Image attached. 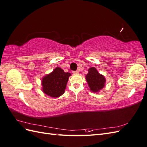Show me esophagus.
Returning <instances> with one entry per match:
<instances>
[{
	"mask_svg": "<svg viewBox=\"0 0 147 147\" xmlns=\"http://www.w3.org/2000/svg\"><path fill=\"white\" fill-rule=\"evenodd\" d=\"M74 75H75V74H79V72L78 70H76V71H73V72H72Z\"/></svg>",
	"mask_w": 147,
	"mask_h": 147,
	"instance_id": "1",
	"label": "esophagus"
}]
</instances>
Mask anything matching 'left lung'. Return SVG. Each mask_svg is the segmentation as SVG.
<instances>
[{
  "label": "left lung",
  "instance_id": "1",
  "mask_svg": "<svg viewBox=\"0 0 147 147\" xmlns=\"http://www.w3.org/2000/svg\"><path fill=\"white\" fill-rule=\"evenodd\" d=\"M86 80L91 91L94 92L102 90L104 87L106 81L104 75L100 74L94 67L89 69Z\"/></svg>",
  "mask_w": 147,
  "mask_h": 147
}]
</instances>
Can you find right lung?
<instances>
[{
  "label": "right lung",
  "instance_id": "add662e5",
  "mask_svg": "<svg viewBox=\"0 0 147 147\" xmlns=\"http://www.w3.org/2000/svg\"><path fill=\"white\" fill-rule=\"evenodd\" d=\"M70 75V73L65 72L60 67H56L42 78L43 92L52 97H58L63 95Z\"/></svg>",
  "mask_w": 147,
  "mask_h": 147
}]
</instances>
